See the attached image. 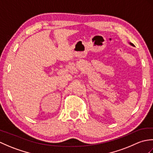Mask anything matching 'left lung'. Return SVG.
<instances>
[{
	"instance_id": "left-lung-1",
	"label": "left lung",
	"mask_w": 153,
	"mask_h": 153,
	"mask_svg": "<svg viewBox=\"0 0 153 153\" xmlns=\"http://www.w3.org/2000/svg\"><path fill=\"white\" fill-rule=\"evenodd\" d=\"M129 44H130V45H131V46H134V47H135V45H134V44H133V43H129Z\"/></svg>"
}]
</instances>
